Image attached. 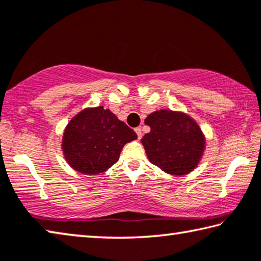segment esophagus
I'll return each instance as SVG.
<instances>
[{
	"label": "esophagus",
	"mask_w": 261,
	"mask_h": 261,
	"mask_svg": "<svg viewBox=\"0 0 261 261\" xmlns=\"http://www.w3.org/2000/svg\"><path fill=\"white\" fill-rule=\"evenodd\" d=\"M135 131H136V134H137V136H138V139L142 138V127H140V126L136 127Z\"/></svg>",
	"instance_id": "34e87169"
}]
</instances>
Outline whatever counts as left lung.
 <instances>
[{
	"label": "left lung",
	"mask_w": 261,
	"mask_h": 261,
	"mask_svg": "<svg viewBox=\"0 0 261 261\" xmlns=\"http://www.w3.org/2000/svg\"><path fill=\"white\" fill-rule=\"evenodd\" d=\"M145 124L151 131L142 143L153 165L174 175L187 174L196 167L204 138L193 119L171 110H160L148 115Z\"/></svg>",
	"instance_id": "obj_1"
}]
</instances>
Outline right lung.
Returning <instances> with one entry per match:
<instances>
[{
  "label": "right lung",
  "mask_w": 261,
  "mask_h": 261,
  "mask_svg": "<svg viewBox=\"0 0 261 261\" xmlns=\"http://www.w3.org/2000/svg\"><path fill=\"white\" fill-rule=\"evenodd\" d=\"M136 132L108 109H86L68 123L64 134L66 160L84 174H98L119 159L123 146Z\"/></svg>",
  "instance_id": "add662e5"
}]
</instances>
